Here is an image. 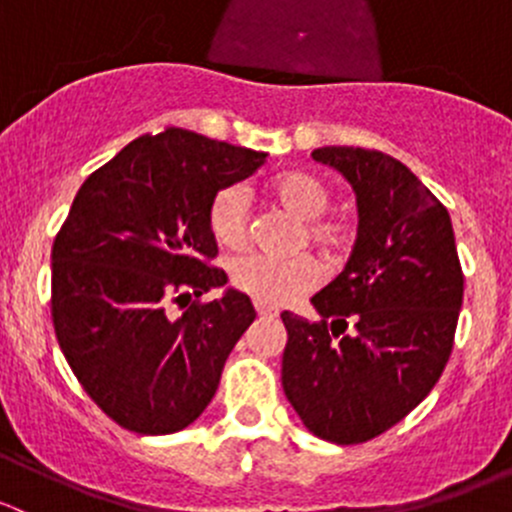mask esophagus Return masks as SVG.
Masks as SVG:
<instances>
[{"instance_id": "34e87169", "label": "esophagus", "mask_w": 512, "mask_h": 512, "mask_svg": "<svg viewBox=\"0 0 512 512\" xmlns=\"http://www.w3.org/2000/svg\"><path fill=\"white\" fill-rule=\"evenodd\" d=\"M255 309H257V314H260V317H270V319H275L277 314V309H272V307H265V304H255Z\"/></svg>"}]
</instances>
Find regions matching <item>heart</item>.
<instances>
[{
	"mask_svg": "<svg viewBox=\"0 0 512 512\" xmlns=\"http://www.w3.org/2000/svg\"><path fill=\"white\" fill-rule=\"evenodd\" d=\"M272 195L282 208L294 218L304 220V235L309 245L317 247L322 255L334 257L347 247L349 227L342 220L327 218L332 208V190L317 175L282 173L272 180ZM210 235L227 250H240L250 237V198L245 185H227L215 193L208 208ZM230 280L240 292L265 307H280L302 297L322 280V270L312 257H294V260H275L265 255H247L232 262Z\"/></svg>",
	"mask_w": 512,
	"mask_h": 512,
	"instance_id": "obj_1",
	"label": "heart"
}]
</instances>
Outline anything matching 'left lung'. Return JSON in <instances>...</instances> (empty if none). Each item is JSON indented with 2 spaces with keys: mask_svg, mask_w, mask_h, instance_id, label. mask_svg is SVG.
Instances as JSON below:
<instances>
[{
  "mask_svg": "<svg viewBox=\"0 0 512 512\" xmlns=\"http://www.w3.org/2000/svg\"><path fill=\"white\" fill-rule=\"evenodd\" d=\"M356 195L354 250L312 297L319 322L282 312L285 396L324 441L352 446L389 431L428 396L453 349L463 272L448 210L401 160L324 146Z\"/></svg>",
  "mask_w": 512,
  "mask_h": 512,
  "instance_id": "left-lung-1",
  "label": "left lung"
}]
</instances>
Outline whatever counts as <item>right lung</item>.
Wrapping results in <instances>:
<instances>
[{"label":"right lung","mask_w":512,"mask_h":512,"mask_svg":"<svg viewBox=\"0 0 512 512\" xmlns=\"http://www.w3.org/2000/svg\"><path fill=\"white\" fill-rule=\"evenodd\" d=\"M265 158L165 128L128 143L76 193L51 250V317L71 371L118 426L183 431L213 401L255 307L232 287L178 317L168 302L227 285L208 265L218 255L210 200Z\"/></svg>","instance_id":"add662e5"}]
</instances>
